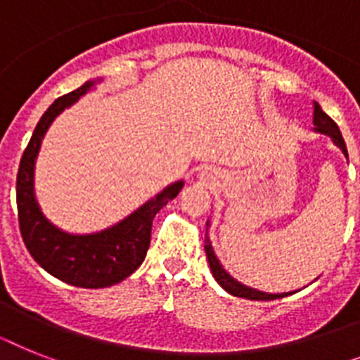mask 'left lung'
Returning <instances> with one entry per match:
<instances>
[{
    "instance_id": "1",
    "label": "left lung",
    "mask_w": 360,
    "mask_h": 360,
    "mask_svg": "<svg viewBox=\"0 0 360 360\" xmlns=\"http://www.w3.org/2000/svg\"><path fill=\"white\" fill-rule=\"evenodd\" d=\"M313 124H315V129L320 131V134H326L329 137L333 139V143L340 148L344 152V155L348 157V150H346V143H344L342 134H340L339 126L335 124V120L326 115L322 111L319 104L315 102V111H313ZM205 250H207V258H208V264H210V271H212L214 278H216V282L225 289L226 292H231L234 297H240V298H247V300H276V298H283V297H289L292 292H282V295H269V292H262L258 289H252V288H247L243 283H240L238 280L231 276V274L226 273L225 269L221 267L219 264V259L216 258L214 255L212 245H210V240L208 236H205Z\"/></svg>"
}]
</instances>
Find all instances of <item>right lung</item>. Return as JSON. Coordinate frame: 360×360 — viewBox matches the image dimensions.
<instances>
[{"label":"right lung","instance_id":"obj_1","mask_svg":"<svg viewBox=\"0 0 360 360\" xmlns=\"http://www.w3.org/2000/svg\"><path fill=\"white\" fill-rule=\"evenodd\" d=\"M95 84V80H89L75 91L60 96L41 115L21 155L16 177L18 221L27 250L49 274L69 285L86 289L110 288L139 269L150 247L153 217L185 185L183 181H177L166 186L161 194L137 208L131 216L96 234H68L41 214L34 198V162L41 139L51 122Z\"/></svg>","mask_w":360,"mask_h":360}]
</instances>
